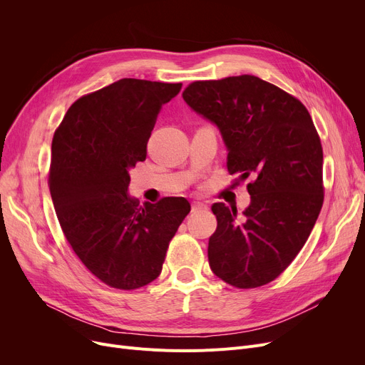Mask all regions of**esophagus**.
<instances>
[{"label":"esophagus","mask_w":365,"mask_h":365,"mask_svg":"<svg viewBox=\"0 0 365 365\" xmlns=\"http://www.w3.org/2000/svg\"><path fill=\"white\" fill-rule=\"evenodd\" d=\"M208 210V205L205 202H200V201H194L192 202V212L194 213H200V212H205Z\"/></svg>","instance_id":"esophagus-1"}]
</instances>
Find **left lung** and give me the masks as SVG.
<instances>
[{
	"label": "left lung",
	"mask_w": 365,
	"mask_h": 365,
	"mask_svg": "<svg viewBox=\"0 0 365 365\" xmlns=\"http://www.w3.org/2000/svg\"><path fill=\"white\" fill-rule=\"evenodd\" d=\"M185 102L215 123L227 148V171L250 179L242 216L213 204L208 240L215 275L237 289L278 278L308 241L324 202L322 146L308 109L255 75L194 81Z\"/></svg>",
	"instance_id": "obj_1"
}]
</instances>
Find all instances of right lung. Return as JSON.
<instances>
[{
    "instance_id": "1",
    "label": "right lung",
    "mask_w": 365,
    "mask_h": 365,
    "mask_svg": "<svg viewBox=\"0 0 365 365\" xmlns=\"http://www.w3.org/2000/svg\"><path fill=\"white\" fill-rule=\"evenodd\" d=\"M180 83L123 78L75 101L51 142L50 194L62 231L87 269L113 289L157 279L190 204L183 197L145 202L128 197V170L164 103Z\"/></svg>"
}]
</instances>
